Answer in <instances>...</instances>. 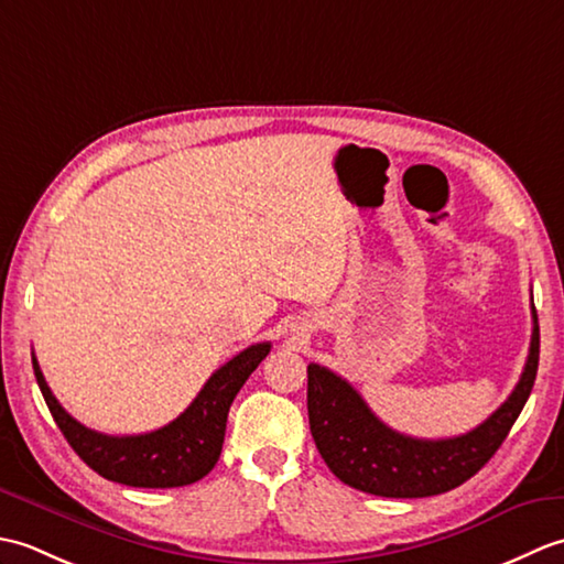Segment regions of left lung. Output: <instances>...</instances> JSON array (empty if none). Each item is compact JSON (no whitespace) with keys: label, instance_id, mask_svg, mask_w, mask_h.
I'll return each instance as SVG.
<instances>
[{"label":"left lung","instance_id":"left-lung-1","mask_svg":"<svg viewBox=\"0 0 564 564\" xmlns=\"http://www.w3.org/2000/svg\"><path fill=\"white\" fill-rule=\"evenodd\" d=\"M541 334L533 307L529 361L517 388L480 426L453 438L398 434L370 412L349 382L329 368L307 366V416L315 446L344 485L368 495L414 499L455 489L485 467L517 422L533 390Z\"/></svg>","mask_w":564,"mask_h":564}]
</instances>
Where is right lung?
<instances>
[{
	"label": "right lung",
	"instance_id": "add662e5",
	"mask_svg": "<svg viewBox=\"0 0 564 564\" xmlns=\"http://www.w3.org/2000/svg\"><path fill=\"white\" fill-rule=\"evenodd\" d=\"M271 341L251 344L220 366L200 388L196 400L162 429L138 436H109L79 424L55 400L33 356V373L55 424L94 473L118 485L166 489L194 485L220 458L227 412L239 388L269 356Z\"/></svg>",
	"mask_w": 564,
	"mask_h": 564
}]
</instances>
